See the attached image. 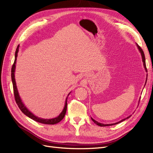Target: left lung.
Masks as SVG:
<instances>
[{
    "instance_id": "left-lung-1",
    "label": "left lung",
    "mask_w": 153,
    "mask_h": 153,
    "mask_svg": "<svg viewBox=\"0 0 153 153\" xmlns=\"http://www.w3.org/2000/svg\"><path fill=\"white\" fill-rule=\"evenodd\" d=\"M137 47H138V48H139V51H140V53H141V55H142V58H143V62H144V68H145V69L147 70V68H146V59H145V56H144V51H143V49H142V48L141 47L138 45V44H137ZM131 117V116H129V117H128L127 118H125V119H123V120H121V121H120L119 122H117V123H113V124H102V123H99V122H96V120H94L93 118H91V119L92 120V121L93 122L96 123V124H97V125H99V126H100V127H107V126H111V125H116V124H118V123H121L122 122H123V121H124V120H127V119H128V118H129L130 117Z\"/></svg>"
}]
</instances>
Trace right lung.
<instances>
[{
    "label": "right lung",
    "mask_w": 153,
    "mask_h": 153,
    "mask_svg": "<svg viewBox=\"0 0 153 153\" xmlns=\"http://www.w3.org/2000/svg\"><path fill=\"white\" fill-rule=\"evenodd\" d=\"M19 45H18L16 50L15 52V59L12 68H11V79H12V82H13V91H14V99L16 104H18V106L19 108L21 109V111L25 114L30 118L31 119H32L36 122L41 123H44V124H47V125H54L56 124L57 123H59V122L64 118L65 116L66 113V109H67V98L66 100V102H65V106L64 109H63L61 113V114L58 116V117L55 118H52V119H42V118H40L35 117L34 114H33L30 111H29V110L26 108L25 105L23 104L22 100L20 99V97L19 96V94L18 92V89L16 87V84L15 82V78H14V71H15V67H16V59H17V56H18V49H19ZM68 94V95H69Z\"/></svg>",
    "instance_id": "1"
}]
</instances>
